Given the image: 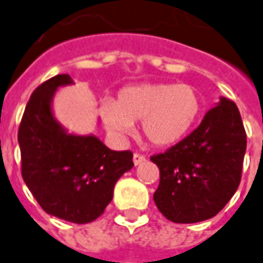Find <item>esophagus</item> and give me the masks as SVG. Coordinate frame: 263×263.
<instances>
[{
  "label": "esophagus",
  "mask_w": 263,
  "mask_h": 263,
  "mask_svg": "<svg viewBox=\"0 0 263 263\" xmlns=\"http://www.w3.org/2000/svg\"><path fill=\"white\" fill-rule=\"evenodd\" d=\"M132 161H134V163H135V165H141L142 162H145V157L144 155H141V154H134Z\"/></svg>",
  "instance_id": "obj_1"
}]
</instances>
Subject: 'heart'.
I'll return each instance as SVG.
<instances>
[{
  "mask_svg": "<svg viewBox=\"0 0 263 263\" xmlns=\"http://www.w3.org/2000/svg\"><path fill=\"white\" fill-rule=\"evenodd\" d=\"M202 109L198 89L185 84H141L122 88L115 102L100 108L106 131L124 139L141 122L145 138L155 146H171L186 137Z\"/></svg>",
  "mask_w": 263,
  "mask_h": 263,
  "instance_id": "heart-1",
  "label": "heart"
}]
</instances>
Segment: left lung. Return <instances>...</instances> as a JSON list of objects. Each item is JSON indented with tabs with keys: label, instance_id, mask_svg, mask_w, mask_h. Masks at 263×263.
Segmentation results:
<instances>
[{
	"label": "left lung",
	"instance_id": "1",
	"mask_svg": "<svg viewBox=\"0 0 263 263\" xmlns=\"http://www.w3.org/2000/svg\"><path fill=\"white\" fill-rule=\"evenodd\" d=\"M247 134L239 109L222 97L199 126L172 148L151 157L161 179L154 201L175 223L206 221L218 214L239 186Z\"/></svg>",
	"mask_w": 263,
	"mask_h": 263
}]
</instances>
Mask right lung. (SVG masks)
Masks as SVG:
<instances>
[{
	"label": "right lung",
	"mask_w": 263,
	"mask_h": 263,
	"mask_svg": "<svg viewBox=\"0 0 263 263\" xmlns=\"http://www.w3.org/2000/svg\"><path fill=\"white\" fill-rule=\"evenodd\" d=\"M72 84L68 74L55 75L31 95L18 131L21 172L47 214L88 223L104 214L115 183L134 162L129 151L109 149L92 134H69L57 121L55 92Z\"/></svg>",
	"instance_id": "1"
}]
</instances>
